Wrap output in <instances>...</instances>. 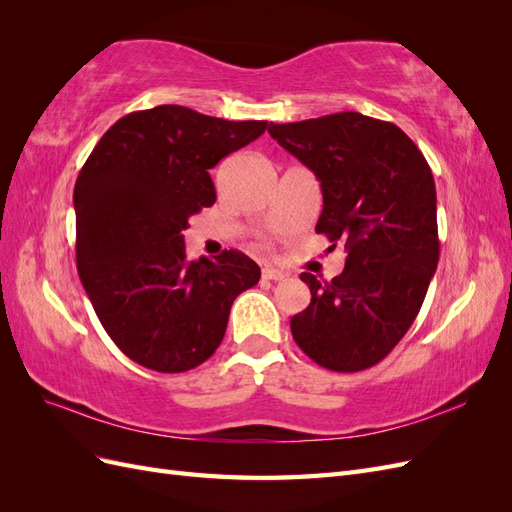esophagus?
<instances>
[{
  "instance_id": "1",
  "label": "esophagus",
  "mask_w": 512,
  "mask_h": 512,
  "mask_svg": "<svg viewBox=\"0 0 512 512\" xmlns=\"http://www.w3.org/2000/svg\"><path fill=\"white\" fill-rule=\"evenodd\" d=\"M284 273L282 271H277V269H273V267H265L262 269V280H271V282H282L284 280Z\"/></svg>"
}]
</instances>
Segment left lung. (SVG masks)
Segmentation results:
<instances>
[{
  "instance_id": "1",
  "label": "left lung",
  "mask_w": 512,
  "mask_h": 512,
  "mask_svg": "<svg viewBox=\"0 0 512 512\" xmlns=\"http://www.w3.org/2000/svg\"><path fill=\"white\" fill-rule=\"evenodd\" d=\"M269 134L318 177L316 232L348 252L331 282L301 273L312 301L290 318L294 342L327 369H367L408 333L438 267L431 168L395 123L352 111L271 123Z\"/></svg>"
}]
</instances>
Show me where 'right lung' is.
Masks as SVG:
<instances>
[{"label": "right lung", "mask_w": 512, "mask_h": 512, "mask_svg": "<svg viewBox=\"0 0 512 512\" xmlns=\"http://www.w3.org/2000/svg\"><path fill=\"white\" fill-rule=\"evenodd\" d=\"M267 130L162 104L115 121L74 185L76 267L117 348L162 374L205 363L232 301L260 280L239 250L188 260L181 232L215 203L209 168Z\"/></svg>", "instance_id": "add662e5"}]
</instances>
